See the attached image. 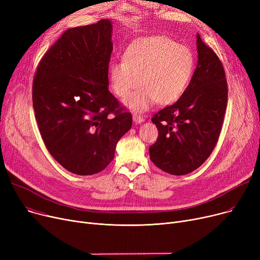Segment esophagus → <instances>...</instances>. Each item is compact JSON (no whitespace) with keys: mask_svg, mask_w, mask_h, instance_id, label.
Segmentation results:
<instances>
[{"mask_svg":"<svg viewBox=\"0 0 260 260\" xmlns=\"http://www.w3.org/2000/svg\"><path fill=\"white\" fill-rule=\"evenodd\" d=\"M133 121L136 123V124H140V123H142V122L144 121V119H143L140 115L134 114V115H133Z\"/></svg>","mask_w":260,"mask_h":260,"instance_id":"esophagus-1","label":"esophagus"}]
</instances>
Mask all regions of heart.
<instances>
[{"mask_svg": "<svg viewBox=\"0 0 260 260\" xmlns=\"http://www.w3.org/2000/svg\"><path fill=\"white\" fill-rule=\"evenodd\" d=\"M195 71V56L187 46L165 36L139 38L126 47L122 61L109 64L108 75L114 92L124 98L134 112H145L158 102L170 105L187 89Z\"/></svg>", "mask_w": 260, "mask_h": 260, "instance_id": "b5f03b06", "label": "heart"}]
</instances>
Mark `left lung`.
<instances>
[{
  "mask_svg": "<svg viewBox=\"0 0 260 260\" xmlns=\"http://www.w3.org/2000/svg\"><path fill=\"white\" fill-rule=\"evenodd\" d=\"M198 62L182 97L152 121L158 139L148 148L154 165L169 174L192 173L206 161L219 138L228 102L224 70L197 34Z\"/></svg>",
  "mask_w": 260,
  "mask_h": 260,
  "instance_id": "1",
  "label": "left lung"
}]
</instances>
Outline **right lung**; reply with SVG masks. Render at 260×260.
<instances>
[{"instance_id":"add662e5","label":"right lung","mask_w":260,"mask_h":260,"mask_svg":"<svg viewBox=\"0 0 260 260\" xmlns=\"http://www.w3.org/2000/svg\"><path fill=\"white\" fill-rule=\"evenodd\" d=\"M112 34L108 19L67 29L40 61L34 79L36 120L48 152L81 176L111 163L133 123L108 90Z\"/></svg>"}]
</instances>
